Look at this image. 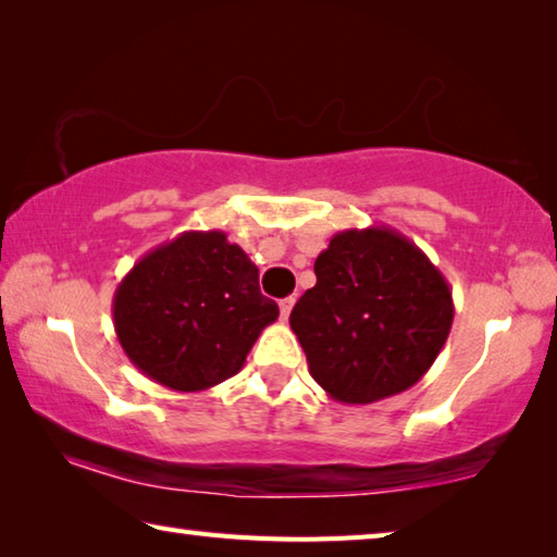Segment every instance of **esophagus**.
Listing matches in <instances>:
<instances>
[{
  "mask_svg": "<svg viewBox=\"0 0 557 557\" xmlns=\"http://www.w3.org/2000/svg\"><path fill=\"white\" fill-rule=\"evenodd\" d=\"M292 307H295V297H285V299H280V314H282V319H287V317H289Z\"/></svg>",
  "mask_w": 557,
  "mask_h": 557,
  "instance_id": "34e87169",
  "label": "esophagus"
}]
</instances>
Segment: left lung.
<instances>
[{
    "label": "left lung",
    "instance_id": "left-lung-1",
    "mask_svg": "<svg viewBox=\"0 0 557 557\" xmlns=\"http://www.w3.org/2000/svg\"><path fill=\"white\" fill-rule=\"evenodd\" d=\"M314 275L289 326L312 379L334 400L391 398L430 371L455 305L447 280L418 245L385 225L348 228L319 252Z\"/></svg>",
    "mask_w": 557,
    "mask_h": 557
}]
</instances>
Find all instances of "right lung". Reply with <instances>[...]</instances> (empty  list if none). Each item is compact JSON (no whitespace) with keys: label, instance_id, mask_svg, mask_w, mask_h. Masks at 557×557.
<instances>
[{"label":"right lung","instance_id":"obj_1","mask_svg":"<svg viewBox=\"0 0 557 557\" xmlns=\"http://www.w3.org/2000/svg\"><path fill=\"white\" fill-rule=\"evenodd\" d=\"M277 314L258 268L223 231H186L149 250L112 299L122 351L147 379L182 393L238 373Z\"/></svg>","mask_w":557,"mask_h":557}]
</instances>
